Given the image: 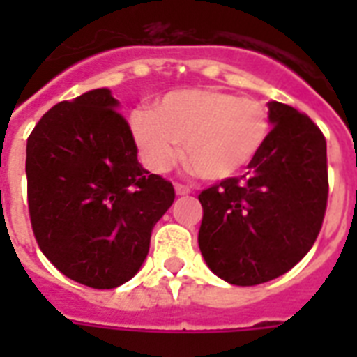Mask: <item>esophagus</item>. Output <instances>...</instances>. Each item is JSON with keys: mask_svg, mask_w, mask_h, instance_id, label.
Wrapping results in <instances>:
<instances>
[{"mask_svg": "<svg viewBox=\"0 0 357 357\" xmlns=\"http://www.w3.org/2000/svg\"><path fill=\"white\" fill-rule=\"evenodd\" d=\"M176 195L187 196V195H190V189H189V187H185V185H181V183H176Z\"/></svg>", "mask_w": 357, "mask_h": 357, "instance_id": "1", "label": "esophagus"}]
</instances>
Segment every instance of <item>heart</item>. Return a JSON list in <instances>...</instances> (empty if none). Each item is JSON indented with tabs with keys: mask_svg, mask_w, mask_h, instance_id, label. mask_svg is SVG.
<instances>
[{
	"mask_svg": "<svg viewBox=\"0 0 357 357\" xmlns=\"http://www.w3.org/2000/svg\"><path fill=\"white\" fill-rule=\"evenodd\" d=\"M131 131L144 162L165 172L181 157L200 178L226 181L243 172L271 135L268 109L252 98L185 89L168 92L157 111L137 109Z\"/></svg>",
	"mask_w": 357,
	"mask_h": 357,
	"instance_id": "obj_1",
	"label": "heart"
}]
</instances>
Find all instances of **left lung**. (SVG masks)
I'll return each instance as SVG.
<instances>
[{"mask_svg":"<svg viewBox=\"0 0 357 357\" xmlns=\"http://www.w3.org/2000/svg\"><path fill=\"white\" fill-rule=\"evenodd\" d=\"M271 135L248 172L202 190L198 231L207 266L231 285L291 271L321 231L328 202L326 139L310 116L268 102Z\"/></svg>","mask_w":357,"mask_h":357,"instance_id":"1","label":"left lung"}]
</instances>
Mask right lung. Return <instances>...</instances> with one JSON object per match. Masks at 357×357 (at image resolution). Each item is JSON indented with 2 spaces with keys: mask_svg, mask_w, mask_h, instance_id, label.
Here are the masks:
<instances>
[{
  "mask_svg": "<svg viewBox=\"0 0 357 357\" xmlns=\"http://www.w3.org/2000/svg\"><path fill=\"white\" fill-rule=\"evenodd\" d=\"M109 89L53 105L27 139V202L42 254L64 276L114 289L140 271L174 187L137 159Z\"/></svg>",
  "mask_w": 357,
  "mask_h": 357,
  "instance_id": "1",
  "label": "right lung"
}]
</instances>
